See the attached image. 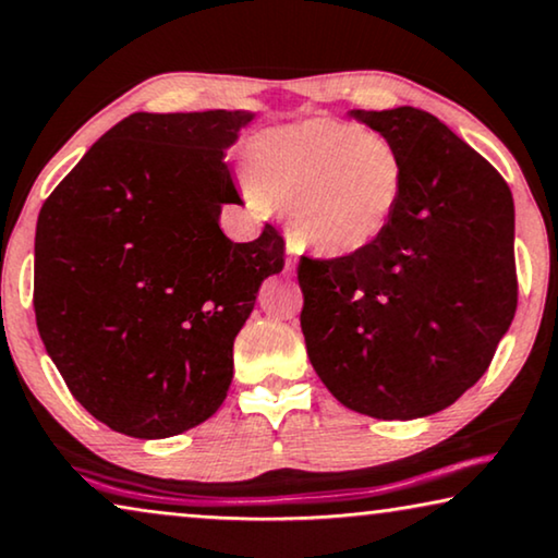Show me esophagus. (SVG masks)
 <instances>
[{
  "mask_svg": "<svg viewBox=\"0 0 558 558\" xmlns=\"http://www.w3.org/2000/svg\"><path fill=\"white\" fill-rule=\"evenodd\" d=\"M294 266H296L294 246H289V256H287V262H284V271H287V274H292V271H294Z\"/></svg>",
  "mask_w": 558,
  "mask_h": 558,
  "instance_id": "34e87169",
  "label": "esophagus"
}]
</instances>
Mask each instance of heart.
Instances as JSON below:
<instances>
[{
    "label": "heart",
    "instance_id": "1",
    "mask_svg": "<svg viewBox=\"0 0 558 558\" xmlns=\"http://www.w3.org/2000/svg\"><path fill=\"white\" fill-rule=\"evenodd\" d=\"M256 201L289 208L294 239L323 256L376 243L399 210L407 167L386 136L312 119L264 136L254 157Z\"/></svg>",
    "mask_w": 558,
    "mask_h": 558
}]
</instances>
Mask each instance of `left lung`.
Segmentation results:
<instances>
[{
	"label": "left lung",
	"mask_w": 558,
	"mask_h": 558,
	"mask_svg": "<svg viewBox=\"0 0 558 558\" xmlns=\"http://www.w3.org/2000/svg\"><path fill=\"white\" fill-rule=\"evenodd\" d=\"M407 167L376 243L296 269L307 355L342 407L376 418L447 409L490 365L518 307L513 195L429 111H353Z\"/></svg>",
	"instance_id": "1"
}]
</instances>
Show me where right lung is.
I'll return each mask as SVG.
<instances>
[{"label":"right lung","instance_id":"right-lung-1","mask_svg":"<svg viewBox=\"0 0 558 558\" xmlns=\"http://www.w3.org/2000/svg\"><path fill=\"white\" fill-rule=\"evenodd\" d=\"M246 121L136 111L43 203L37 330L75 401L113 432L165 439L216 414L235 335L284 266L271 223L248 243L218 226L223 203H241L223 151Z\"/></svg>","mask_w":558,"mask_h":558}]
</instances>
